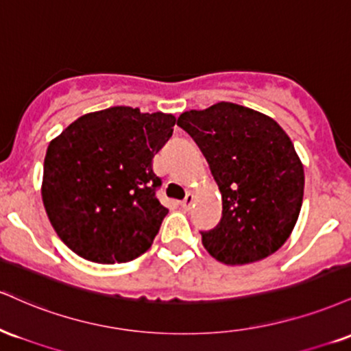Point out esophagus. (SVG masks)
<instances>
[{
    "label": "esophagus",
    "mask_w": 351,
    "mask_h": 351,
    "mask_svg": "<svg viewBox=\"0 0 351 351\" xmlns=\"http://www.w3.org/2000/svg\"><path fill=\"white\" fill-rule=\"evenodd\" d=\"M193 200H195V197H193V193H187V195H185V199L180 202V207H182L184 210H189L192 207V204H193Z\"/></svg>",
    "instance_id": "obj_1"
}]
</instances>
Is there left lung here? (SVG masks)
<instances>
[{"label":"left lung","instance_id":"1","mask_svg":"<svg viewBox=\"0 0 351 351\" xmlns=\"http://www.w3.org/2000/svg\"><path fill=\"white\" fill-rule=\"evenodd\" d=\"M177 125L192 136L221 192V220L202 233L225 265H248L291 237L304 199V167L273 118L237 103L185 111Z\"/></svg>","mask_w":351,"mask_h":351}]
</instances>
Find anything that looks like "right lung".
Masks as SVG:
<instances>
[{"label": "right lung", "instance_id": "obj_1", "mask_svg": "<svg viewBox=\"0 0 351 351\" xmlns=\"http://www.w3.org/2000/svg\"><path fill=\"white\" fill-rule=\"evenodd\" d=\"M176 117L111 106L80 117L49 144L43 202L73 253L100 265L126 263L151 248L169 210L156 191L152 158Z\"/></svg>", "mask_w": 351, "mask_h": 351}]
</instances>
